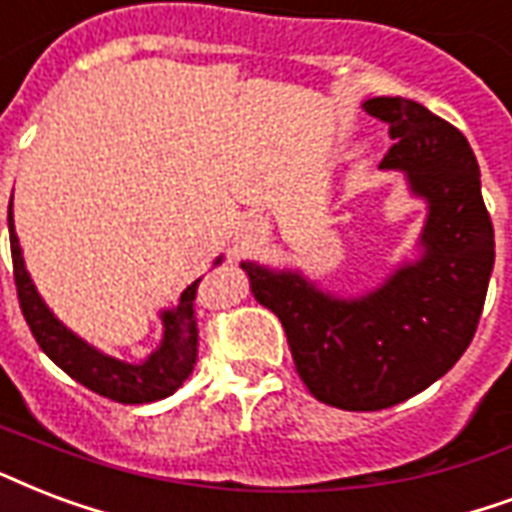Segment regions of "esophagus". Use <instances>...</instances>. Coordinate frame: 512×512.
Segmentation results:
<instances>
[{
	"label": "esophagus",
	"instance_id": "34e87169",
	"mask_svg": "<svg viewBox=\"0 0 512 512\" xmlns=\"http://www.w3.org/2000/svg\"><path fill=\"white\" fill-rule=\"evenodd\" d=\"M260 230H263V222H252V225H249V239H252V236H257V233H260Z\"/></svg>",
	"mask_w": 512,
	"mask_h": 512
}]
</instances>
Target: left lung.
Listing matches in <instances>:
<instances>
[{
  "instance_id": "left-lung-1",
  "label": "left lung",
  "mask_w": 512,
  "mask_h": 512,
  "mask_svg": "<svg viewBox=\"0 0 512 512\" xmlns=\"http://www.w3.org/2000/svg\"><path fill=\"white\" fill-rule=\"evenodd\" d=\"M365 112L397 139L381 169H403L427 198L424 257L357 300L330 298L298 273L241 265L257 303L282 322L300 381L341 411L392 408L446 376L478 330L494 268V225L462 131L400 96L365 101Z\"/></svg>"
}]
</instances>
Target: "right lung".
<instances>
[{
    "label": "right lung",
    "instance_id": "obj_1",
    "mask_svg": "<svg viewBox=\"0 0 512 512\" xmlns=\"http://www.w3.org/2000/svg\"><path fill=\"white\" fill-rule=\"evenodd\" d=\"M7 222H10V252H13L18 303H21L23 319H26L34 341L39 343V349L45 351L66 376H72L77 384H83L85 389H91L96 395L107 397L112 403L142 405L174 395L182 386V381L193 373L195 351H198L195 349L198 346V330H195L193 317V300L198 282H193L182 292L174 311L163 314L166 335H163L161 349L150 354L147 362L128 365V362L112 360V357H104L96 349H91L74 333H69L37 295L29 273H26V265H23L18 236L13 230V201H10Z\"/></svg>",
    "mask_w": 512,
    "mask_h": 512
}]
</instances>
